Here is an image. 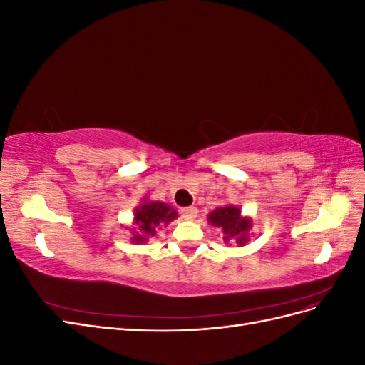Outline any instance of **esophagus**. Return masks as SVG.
<instances>
[{"label": "esophagus", "instance_id": "esophagus-1", "mask_svg": "<svg viewBox=\"0 0 365 365\" xmlns=\"http://www.w3.org/2000/svg\"><path fill=\"white\" fill-rule=\"evenodd\" d=\"M180 213L184 219L187 220H193L197 216V208L196 207H184L180 210Z\"/></svg>", "mask_w": 365, "mask_h": 365}]
</instances>
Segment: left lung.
Wrapping results in <instances>:
<instances>
[{"label": "left lung", "mask_w": 365, "mask_h": 365, "mask_svg": "<svg viewBox=\"0 0 365 365\" xmlns=\"http://www.w3.org/2000/svg\"><path fill=\"white\" fill-rule=\"evenodd\" d=\"M208 222L215 227L222 228L225 235L224 237L225 242L236 239V242L240 247L247 242L251 220L248 217H242L240 210L237 207H233V205L217 207L212 213H210Z\"/></svg>", "instance_id": "obj_1"}]
</instances>
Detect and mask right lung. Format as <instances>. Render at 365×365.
I'll return each instance as SVG.
<instances>
[{"label": "right lung", "instance_id": "right-lung-1", "mask_svg": "<svg viewBox=\"0 0 365 365\" xmlns=\"http://www.w3.org/2000/svg\"><path fill=\"white\" fill-rule=\"evenodd\" d=\"M178 213L168 204L160 201L143 204L135 210V225L138 231H134V242H145L146 237L155 235V227L160 224H169Z\"/></svg>", "mask_w": 365, "mask_h": 365}]
</instances>
